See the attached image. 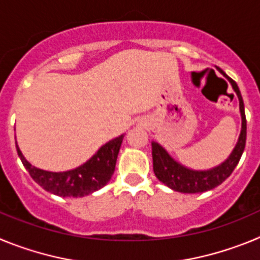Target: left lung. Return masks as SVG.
Segmentation results:
<instances>
[{"label":"left lung","mask_w":260,"mask_h":260,"mask_svg":"<svg viewBox=\"0 0 260 260\" xmlns=\"http://www.w3.org/2000/svg\"><path fill=\"white\" fill-rule=\"evenodd\" d=\"M219 71L228 78L233 87L234 92L237 93L238 102H240V112L242 118V127L238 142L234 147V150L229 155V157L217 167L208 169V171H194L190 168H186L177 162L169 153L156 142H152V160H153V172L157 180L171 187L174 191L187 192V194H195V192H203L207 190L215 189L216 186L221 185L237 167L242 156L245 144H246V116H245V105H243L242 96H241L240 88L233 79L225 74L221 69Z\"/></svg>","instance_id":"1"}]
</instances>
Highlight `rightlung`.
<instances>
[{
	"mask_svg": "<svg viewBox=\"0 0 260 260\" xmlns=\"http://www.w3.org/2000/svg\"><path fill=\"white\" fill-rule=\"evenodd\" d=\"M125 135L114 138L89 158L83 165L66 172H48L39 169L27 161L20 152L17 142L18 156L22 160L23 165L28 171L29 176L36 183L47 191L52 192L63 198H78L86 197L104 187L112 178L116 168L117 156L122 144Z\"/></svg>",
	"mask_w": 260,
	"mask_h": 260,
	"instance_id": "obj_1",
	"label": "right lung"
}]
</instances>
